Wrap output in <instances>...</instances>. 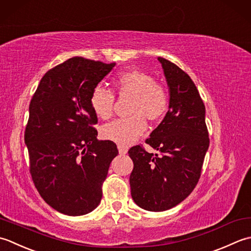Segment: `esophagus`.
<instances>
[{"instance_id":"1","label":"esophagus","mask_w":251,"mask_h":251,"mask_svg":"<svg viewBox=\"0 0 251 251\" xmlns=\"http://www.w3.org/2000/svg\"><path fill=\"white\" fill-rule=\"evenodd\" d=\"M118 151H119V154L125 155V154H126V152H127V146L118 144Z\"/></svg>"}]
</instances>
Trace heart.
Instances as JSON below:
<instances>
[{
	"mask_svg": "<svg viewBox=\"0 0 251 251\" xmlns=\"http://www.w3.org/2000/svg\"><path fill=\"white\" fill-rule=\"evenodd\" d=\"M116 94L119 97H131L130 117L116 119L101 127V135L106 140L121 145H129L147 129V119H162L170 107V95L163 84L156 82L151 75L139 69H131L117 75L112 79ZM116 95L101 85L91 91L90 105L100 119H109L114 115Z\"/></svg>",
	"mask_w": 251,
	"mask_h": 251,
	"instance_id": "1",
	"label": "heart"
}]
</instances>
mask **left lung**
Returning a JSON list of instances; mask_svg holds the SVG:
<instances>
[{
    "instance_id": "left-lung-1",
    "label": "left lung",
    "mask_w": 251,
    "mask_h": 251,
    "mask_svg": "<svg viewBox=\"0 0 251 251\" xmlns=\"http://www.w3.org/2000/svg\"><path fill=\"white\" fill-rule=\"evenodd\" d=\"M170 88V107L146 144L159 154H151L141 144L127 154L133 161L131 195L148 211H165L183 201L197 185L209 133L204 105L195 83L185 71L158 57Z\"/></svg>"
}]
</instances>
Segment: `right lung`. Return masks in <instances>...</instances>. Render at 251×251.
<instances>
[{
	"label": "right lung",
	"mask_w": 251,
	"mask_h": 251,
	"mask_svg": "<svg viewBox=\"0 0 251 251\" xmlns=\"http://www.w3.org/2000/svg\"><path fill=\"white\" fill-rule=\"evenodd\" d=\"M116 63L73 57L50 69L29 105L25 143L29 171L45 202L67 216L99 206L111 160L112 141H97L90 95Z\"/></svg>",
	"instance_id": "1"
}]
</instances>
